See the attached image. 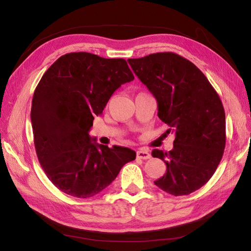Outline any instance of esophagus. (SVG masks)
Masks as SVG:
<instances>
[{
    "label": "esophagus",
    "mask_w": 251,
    "mask_h": 251,
    "mask_svg": "<svg viewBox=\"0 0 251 251\" xmlns=\"http://www.w3.org/2000/svg\"><path fill=\"white\" fill-rule=\"evenodd\" d=\"M136 155H137V158H139V159H150L151 158V154L149 153V151H147V150L137 151Z\"/></svg>",
    "instance_id": "34e87169"
}]
</instances>
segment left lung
<instances>
[{
	"instance_id": "8db88e82",
	"label": "left lung",
	"mask_w": 251,
	"mask_h": 251,
	"mask_svg": "<svg viewBox=\"0 0 251 251\" xmlns=\"http://www.w3.org/2000/svg\"><path fill=\"white\" fill-rule=\"evenodd\" d=\"M132 70L154 95L158 117L175 134L169 153L154 150L166 173L154 183L173 196L202 187L215 174L225 149V112L206 76L188 59L160 52L127 59Z\"/></svg>"
}]
</instances>
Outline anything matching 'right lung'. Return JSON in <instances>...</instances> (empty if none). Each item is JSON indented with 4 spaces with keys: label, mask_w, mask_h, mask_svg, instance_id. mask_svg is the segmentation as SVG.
<instances>
[{
    "label": "right lung",
    "mask_w": 251,
    "mask_h": 251,
    "mask_svg": "<svg viewBox=\"0 0 251 251\" xmlns=\"http://www.w3.org/2000/svg\"><path fill=\"white\" fill-rule=\"evenodd\" d=\"M134 75L124 58L88 52L60 56L45 72L31 105L37 158L49 180L63 193L85 199L100 193L123 166L135 160L127 148H108L90 137L95 116L112 94Z\"/></svg>",
    "instance_id": "1"
}]
</instances>
